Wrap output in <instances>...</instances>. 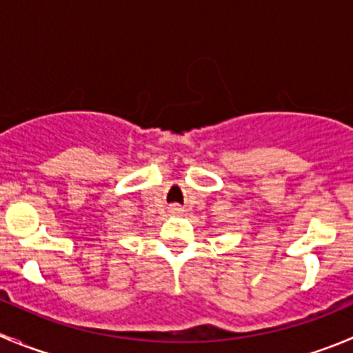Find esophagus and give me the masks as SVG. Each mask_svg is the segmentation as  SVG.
I'll use <instances>...</instances> for the list:
<instances>
[{
    "mask_svg": "<svg viewBox=\"0 0 353 353\" xmlns=\"http://www.w3.org/2000/svg\"><path fill=\"white\" fill-rule=\"evenodd\" d=\"M170 212H172V214H183V208L174 205V207H170Z\"/></svg>",
    "mask_w": 353,
    "mask_h": 353,
    "instance_id": "34e87169",
    "label": "esophagus"
}]
</instances>
